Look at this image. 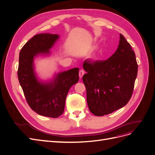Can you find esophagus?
Listing matches in <instances>:
<instances>
[{
  "instance_id": "1",
  "label": "esophagus",
  "mask_w": 155,
  "mask_h": 155,
  "mask_svg": "<svg viewBox=\"0 0 155 155\" xmlns=\"http://www.w3.org/2000/svg\"><path fill=\"white\" fill-rule=\"evenodd\" d=\"M84 71L83 70H80L79 71V76L80 79L82 78V77L84 75Z\"/></svg>"
}]
</instances>
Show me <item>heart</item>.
Here are the masks:
<instances>
[{
	"mask_svg": "<svg viewBox=\"0 0 155 155\" xmlns=\"http://www.w3.org/2000/svg\"><path fill=\"white\" fill-rule=\"evenodd\" d=\"M92 57V58H94V57H95V56H94V55H93Z\"/></svg>",
	"mask_w": 155,
	"mask_h": 155,
	"instance_id": "1",
	"label": "heart"
}]
</instances>
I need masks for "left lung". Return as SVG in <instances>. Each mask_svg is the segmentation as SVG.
<instances>
[{"instance_id":"8db88e82","label":"left lung","mask_w":155,"mask_h":155,"mask_svg":"<svg viewBox=\"0 0 155 155\" xmlns=\"http://www.w3.org/2000/svg\"><path fill=\"white\" fill-rule=\"evenodd\" d=\"M83 81L90 111L103 116L124 106L130 101L137 76L138 65L130 44L120 34L119 44L108 60H86Z\"/></svg>"}]
</instances>
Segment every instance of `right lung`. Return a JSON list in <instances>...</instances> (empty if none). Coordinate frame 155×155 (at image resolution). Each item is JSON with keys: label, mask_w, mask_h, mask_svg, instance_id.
Masks as SVG:
<instances>
[{"label": "right lung", "mask_w": 155, "mask_h": 155, "mask_svg": "<svg viewBox=\"0 0 155 155\" xmlns=\"http://www.w3.org/2000/svg\"><path fill=\"white\" fill-rule=\"evenodd\" d=\"M59 38L57 34L36 35L19 54L18 78L27 102L36 113L52 118H57L63 113L68 90L79 81L78 68L55 73L46 80L37 75L35 59L49 56L50 50Z\"/></svg>", "instance_id": "1"}]
</instances>
